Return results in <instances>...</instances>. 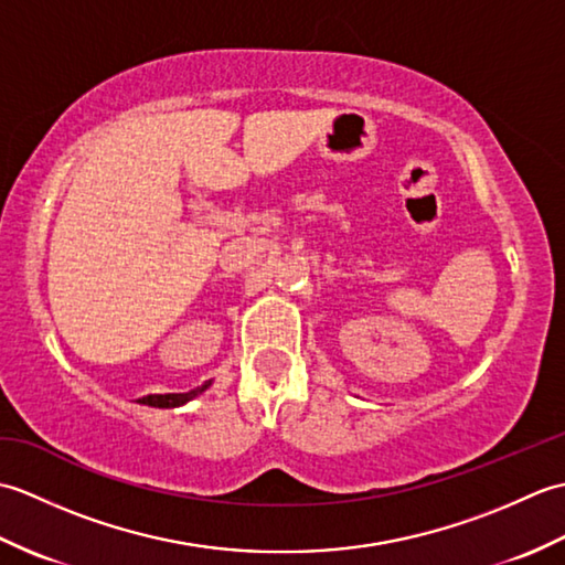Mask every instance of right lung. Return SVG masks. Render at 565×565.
<instances>
[{
  "instance_id": "add662e5",
  "label": "right lung",
  "mask_w": 565,
  "mask_h": 565,
  "mask_svg": "<svg viewBox=\"0 0 565 565\" xmlns=\"http://www.w3.org/2000/svg\"><path fill=\"white\" fill-rule=\"evenodd\" d=\"M213 381H203L199 388L194 391H186V393H154V395H142V398H138V403L142 405H150V407H182L186 405L189 401H194L196 395H201L203 391H206L211 386Z\"/></svg>"
}]
</instances>
